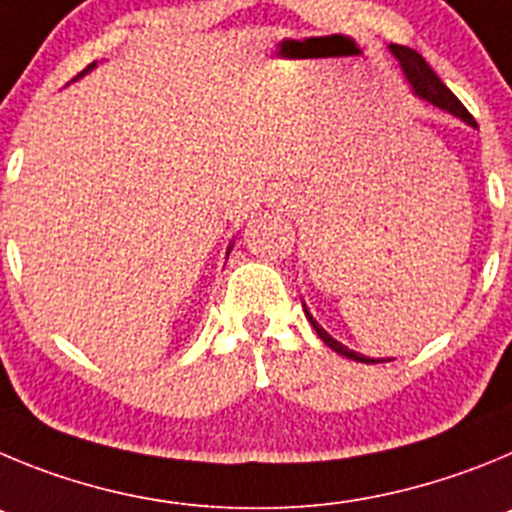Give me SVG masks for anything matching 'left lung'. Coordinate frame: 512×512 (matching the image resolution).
<instances>
[{"mask_svg":"<svg viewBox=\"0 0 512 512\" xmlns=\"http://www.w3.org/2000/svg\"><path fill=\"white\" fill-rule=\"evenodd\" d=\"M390 53L398 58L400 68H403V73H405V78H408V84H411L413 94L421 96V99H426V101H431L434 107L446 109L449 114H454V117H459L462 122H467L469 127H477V122H474L472 114L467 112V107H464L462 101H459L457 96L446 89V84L441 81L439 76H436L434 68L423 61V55H418L413 48H405V45H390ZM306 316H308V321H311L313 329H316V334L321 336V342H324L326 347L334 349L336 354L354 359V362H365V365H375V362H390V359H375V357H365V354H359V352H352V349H347L344 344L336 342L334 336L326 334V331L316 324V319H313L311 313L306 311Z\"/></svg>","mask_w":512,"mask_h":512,"instance_id":"8db88e82","label":"left lung"}]
</instances>
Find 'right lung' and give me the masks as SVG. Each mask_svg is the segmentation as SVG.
Masks as SVG:
<instances>
[{"label":"right lung","instance_id":"right-lung-1","mask_svg":"<svg viewBox=\"0 0 512 512\" xmlns=\"http://www.w3.org/2000/svg\"><path fill=\"white\" fill-rule=\"evenodd\" d=\"M91 68H96V63H91V66H86V68H84V71H81V73H78V76H76V78H81V76H86V73H89V71H91ZM76 78H73V81H76ZM227 255H229V252H227Z\"/></svg>","mask_w":512,"mask_h":512}]
</instances>
